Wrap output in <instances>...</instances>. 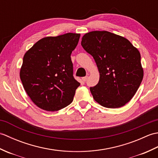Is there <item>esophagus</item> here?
Instances as JSON below:
<instances>
[{
    "label": "esophagus",
    "mask_w": 158,
    "mask_h": 158,
    "mask_svg": "<svg viewBox=\"0 0 158 158\" xmlns=\"http://www.w3.org/2000/svg\"><path fill=\"white\" fill-rule=\"evenodd\" d=\"M88 76H86V77H83V78H82V80H83V81H84V82H85V81H87V80H88Z\"/></svg>",
    "instance_id": "1"
}]
</instances>
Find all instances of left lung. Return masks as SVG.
I'll list each match as a JSON object with an SVG mask.
<instances>
[{
    "label": "left lung",
    "instance_id": "left-lung-1",
    "mask_svg": "<svg viewBox=\"0 0 158 158\" xmlns=\"http://www.w3.org/2000/svg\"><path fill=\"white\" fill-rule=\"evenodd\" d=\"M81 45L93 56L100 73L98 84L90 88L95 101L110 109L125 105L143 78L139 50L127 39L105 31L86 33Z\"/></svg>",
    "mask_w": 158,
    "mask_h": 158
}]
</instances>
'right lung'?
<instances>
[{
  "label": "right lung",
  "mask_w": 158,
  "mask_h": 158,
  "mask_svg": "<svg viewBox=\"0 0 158 158\" xmlns=\"http://www.w3.org/2000/svg\"><path fill=\"white\" fill-rule=\"evenodd\" d=\"M80 34L40 39L26 52L19 77L26 92L40 109L56 111L73 102L80 83L74 79L70 55Z\"/></svg>",
  "instance_id": "right-lung-1"
}]
</instances>
